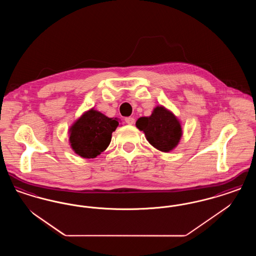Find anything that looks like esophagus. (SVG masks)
Masks as SVG:
<instances>
[{"mask_svg": "<svg viewBox=\"0 0 256 256\" xmlns=\"http://www.w3.org/2000/svg\"><path fill=\"white\" fill-rule=\"evenodd\" d=\"M124 121H126V122L128 124H134V122H135L134 117H126V118L124 119Z\"/></svg>", "mask_w": 256, "mask_h": 256, "instance_id": "34e87169", "label": "esophagus"}]
</instances>
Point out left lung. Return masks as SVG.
<instances>
[{"mask_svg": "<svg viewBox=\"0 0 256 256\" xmlns=\"http://www.w3.org/2000/svg\"><path fill=\"white\" fill-rule=\"evenodd\" d=\"M136 126L145 134L152 146L160 152H169L178 145L182 128L178 117L166 108L156 106L150 116L140 117Z\"/></svg>", "mask_w": 256, "mask_h": 256, "instance_id": "8db88e82", "label": "left lung"}]
</instances>
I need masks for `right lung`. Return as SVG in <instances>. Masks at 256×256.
<instances>
[{"instance_id": "obj_1", "label": "right lung", "mask_w": 256, "mask_h": 256, "mask_svg": "<svg viewBox=\"0 0 256 256\" xmlns=\"http://www.w3.org/2000/svg\"><path fill=\"white\" fill-rule=\"evenodd\" d=\"M119 122L91 108L86 111L69 130L74 152L84 158H95L110 146L112 132Z\"/></svg>"}]
</instances>
